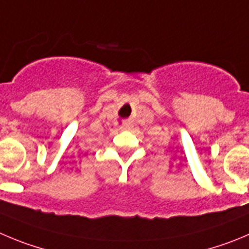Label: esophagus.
Instances as JSON below:
<instances>
[{"mask_svg": "<svg viewBox=\"0 0 249 249\" xmlns=\"http://www.w3.org/2000/svg\"><path fill=\"white\" fill-rule=\"evenodd\" d=\"M122 129H123V130H130V129H131V126H130V125H127V124H125L124 126L122 127Z\"/></svg>", "mask_w": 249, "mask_h": 249, "instance_id": "obj_1", "label": "esophagus"}]
</instances>
